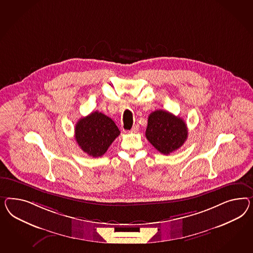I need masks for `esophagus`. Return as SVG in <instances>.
<instances>
[{"instance_id":"obj_1","label":"esophagus","mask_w":253,"mask_h":253,"mask_svg":"<svg viewBox=\"0 0 253 253\" xmlns=\"http://www.w3.org/2000/svg\"><path fill=\"white\" fill-rule=\"evenodd\" d=\"M139 130V126H137V125H134L132 128H131V130H130V132H133V133H136L137 131Z\"/></svg>"}]
</instances>
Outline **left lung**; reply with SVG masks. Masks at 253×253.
Instances as JSON below:
<instances>
[{
  "mask_svg": "<svg viewBox=\"0 0 253 253\" xmlns=\"http://www.w3.org/2000/svg\"><path fill=\"white\" fill-rule=\"evenodd\" d=\"M145 136L157 151L169 155L183 145L188 137V129L181 118L158 109L148 117Z\"/></svg>",
  "mask_w": 253,
  "mask_h": 253,
  "instance_id": "1",
  "label": "left lung"
}]
</instances>
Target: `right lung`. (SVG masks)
<instances>
[{"instance_id": "1", "label": "right lung", "mask_w": 253, "mask_h": 253, "mask_svg": "<svg viewBox=\"0 0 253 253\" xmlns=\"http://www.w3.org/2000/svg\"><path fill=\"white\" fill-rule=\"evenodd\" d=\"M75 133L81 149L90 157H98L107 152L121 131L110 118L94 111L78 121Z\"/></svg>"}]
</instances>
